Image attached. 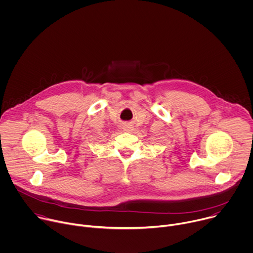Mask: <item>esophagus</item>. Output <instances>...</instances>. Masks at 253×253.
I'll list each match as a JSON object with an SVG mask.
<instances>
[{"label": "esophagus", "mask_w": 253, "mask_h": 253, "mask_svg": "<svg viewBox=\"0 0 253 253\" xmlns=\"http://www.w3.org/2000/svg\"><path fill=\"white\" fill-rule=\"evenodd\" d=\"M123 130H124L125 132H131V131L134 130V127H133L132 125H130V124H125V125L123 126Z\"/></svg>", "instance_id": "1"}]
</instances>
